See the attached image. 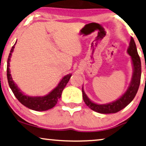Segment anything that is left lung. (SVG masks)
Listing matches in <instances>:
<instances>
[{"label":"left lung","instance_id":"obj_1","mask_svg":"<svg viewBox=\"0 0 146 146\" xmlns=\"http://www.w3.org/2000/svg\"><path fill=\"white\" fill-rule=\"evenodd\" d=\"M127 52L129 55L131 56L134 68L133 75H132V80L130 82L129 88L125 94L121 98H119L118 100L111 102V103L106 104H97L91 102L86 96V94L84 92L83 88H82V92L83 100L86 106L92 110L100 113H115L118 112L125 108L134 98L140 84L142 67H141L140 58L138 54V51H137L135 42L132 36L130 38L129 47L127 50Z\"/></svg>","mask_w":146,"mask_h":146}]
</instances>
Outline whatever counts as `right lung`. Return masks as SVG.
Masks as SVG:
<instances>
[{"label": "right lung", "instance_id": "1", "mask_svg": "<svg viewBox=\"0 0 146 146\" xmlns=\"http://www.w3.org/2000/svg\"><path fill=\"white\" fill-rule=\"evenodd\" d=\"M16 43L12 47L9 56H8L7 62V79L10 88L19 102L21 104H23V106H25V107L33 110L37 111H42L50 110V109L56 106V104H57L58 101V99L60 98L62 91L65 87H66L67 82H69V79H70L71 74H69V75L66 76H64L63 79L61 80L60 83L58 84V85L46 96H44L42 97H31L24 95L21 92L20 90L17 88V86L14 83V82L13 81L9 67L10 58L11 56H12V52L14 50Z\"/></svg>", "mask_w": 146, "mask_h": 146}]
</instances>
